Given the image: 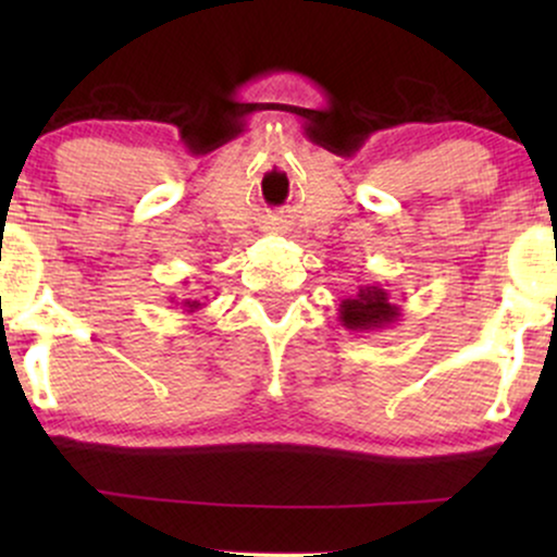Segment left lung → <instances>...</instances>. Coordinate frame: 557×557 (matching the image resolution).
I'll use <instances>...</instances> for the list:
<instances>
[{
	"mask_svg": "<svg viewBox=\"0 0 557 557\" xmlns=\"http://www.w3.org/2000/svg\"><path fill=\"white\" fill-rule=\"evenodd\" d=\"M337 319L350 332H382L398 322L400 306L382 285H361L356 296L343 300Z\"/></svg>",
	"mask_w": 557,
	"mask_h": 557,
	"instance_id": "8db88e82",
	"label": "left lung"
}]
</instances>
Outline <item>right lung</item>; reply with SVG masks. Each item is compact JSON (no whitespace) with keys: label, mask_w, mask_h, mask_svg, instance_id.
<instances>
[{"label":"right lung","mask_w":557,"mask_h":557,"mask_svg":"<svg viewBox=\"0 0 557 557\" xmlns=\"http://www.w3.org/2000/svg\"><path fill=\"white\" fill-rule=\"evenodd\" d=\"M172 304H175L177 309L183 311V314H196V311L201 309V306H203L201 300H198V298H183V300H175V298H172Z\"/></svg>","instance_id":"obj_1"}]
</instances>
